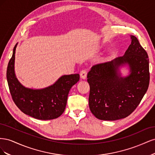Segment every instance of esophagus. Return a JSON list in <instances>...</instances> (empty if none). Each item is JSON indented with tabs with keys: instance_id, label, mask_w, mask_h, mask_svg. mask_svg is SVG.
<instances>
[{
	"instance_id": "obj_1",
	"label": "esophagus",
	"mask_w": 155,
	"mask_h": 155,
	"mask_svg": "<svg viewBox=\"0 0 155 155\" xmlns=\"http://www.w3.org/2000/svg\"><path fill=\"white\" fill-rule=\"evenodd\" d=\"M87 72L86 70H83L80 72V76L82 79H85L87 78Z\"/></svg>"
}]
</instances>
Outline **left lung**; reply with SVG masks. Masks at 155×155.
Wrapping results in <instances>:
<instances>
[{
	"instance_id": "1",
	"label": "left lung",
	"mask_w": 155,
	"mask_h": 155,
	"mask_svg": "<svg viewBox=\"0 0 155 155\" xmlns=\"http://www.w3.org/2000/svg\"><path fill=\"white\" fill-rule=\"evenodd\" d=\"M130 38L131 44L123 56L94 65L88 73L89 108L100 120L114 121L127 117L138 106L148 89L147 53L137 37L131 35ZM125 64L129 66L130 74L122 77L119 68Z\"/></svg>"
}]
</instances>
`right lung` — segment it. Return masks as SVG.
I'll use <instances>...</instances> for the list:
<instances>
[{"label": "right lung", "instance_id": "obj_1", "mask_svg": "<svg viewBox=\"0 0 155 155\" xmlns=\"http://www.w3.org/2000/svg\"><path fill=\"white\" fill-rule=\"evenodd\" d=\"M17 43L8 63L6 78L12 99L25 114L33 118L48 120L57 118L66 107L68 92L79 80V74L64 75L52 85L42 89H31L22 86L16 78L14 64Z\"/></svg>", "mask_w": 155, "mask_h": 155}]
</instances>
